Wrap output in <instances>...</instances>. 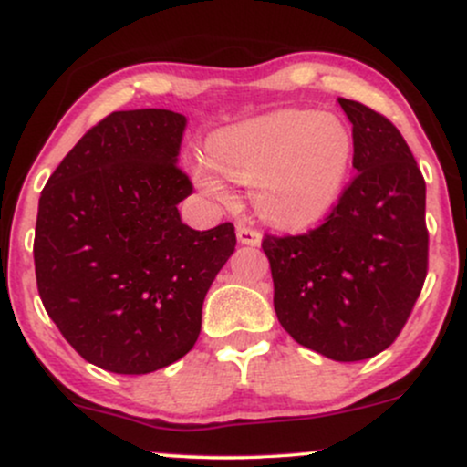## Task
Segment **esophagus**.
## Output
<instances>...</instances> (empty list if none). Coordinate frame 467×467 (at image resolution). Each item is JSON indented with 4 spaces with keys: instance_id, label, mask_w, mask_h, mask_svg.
Wrapping results in <instances>:
<instances>
[{
    "instance_id": "esophagus-1",
    "label": "esophagus",
    "mask_w": 467,
    "mask_h": 467,
    "mask_svg": "<svg viewBox=\"0 0 467 467\" xmlns=\"http://www.w3.org/2000/svg\"><path fill=\"white\" fill-rule=\"evenodd\" d=\"M237 239L241 241L244 245H259L261 244V233H256V230H252L248 226H237Z\"/></svg>"
}]
</instances>
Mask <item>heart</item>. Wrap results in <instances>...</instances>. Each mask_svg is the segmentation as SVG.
Instances as JSON below:
<instances>
[{
    "mask_svg": "<svg viewBox=\"0 0 467 467\" xmlns=\"http://www.w3.org/2000/svg\"><path fill=\"white\" fill-rule=\"evenodd\" d=\"M353 162V136L334 114L276 109L219 130L206 153H192L189 173L211 200H234L233 182L252 184L267 222L307 228L336 208Z\"/></svg>",
    "mask_w": 467,
    "mask_h": 467,
    "instance_id": "obj_1",
    "label": "heart"
}]
</instances>
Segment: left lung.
Returning a JSON list of instances; mask_svg holds the SVG:
<instances>
[{"label":"left lung","mask_w":467,"mask_h":467,"mask_svg":"<svg viewBox=\"0 0 467 467\" xmlns=\"http://www.w3.org/2000/svg\"><path fill=\"white\" fill-rule=\"evenodd\" d=\"M353 125L349 189L323 226L267 237L278 323L336 362L378 356L409 320L428 267L426 182L393 122L337 99Z\"/></svg>","instance_id":"obj_1"}]
</instances>
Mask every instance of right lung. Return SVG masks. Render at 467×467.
I'll return each instance as SVG.
<instances>
[{"mask_svg":"<svg viewBox=\"0 0 467 467\" xmlns=\"http://www.w3.org/2000/svg\"><path fill=\"white\" fill-rule=\"evenodd\" d=\"M184 131L175 111H114L41 191L39 296L69 345L105 371L153 373L184 358L237 244L233 223H182L178 203L192 191L178 169Z\"/></svg>","mask_w":467,"mask_h":467,"instance_id":"right-lung-1","label":"right lung"}]
</instances>
